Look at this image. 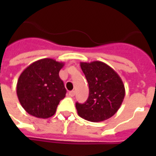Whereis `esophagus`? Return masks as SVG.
<instances>
[{
  "label": "esophagus",
  "instance_id": "esophagus-1",
  "mask_svg": "<svg viewBox=\"0 0 156 156\" xmlns=\"http://www.w3.org/2000/svg\"><path fill=\"white\" fill-rule=\"evenodd\" d=\"M75 94H76L75 90H71V91L69 92V95L70 97H73L74 95H75Z\"/></svg>",
  "mask_w": 156,
  "mask_h": 156
}]
</instances>
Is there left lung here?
<instances>
[{"label": "left lung", "instance_id": "left-lung-1", "mask_svg": "<svg viewBox=\"0 0 156 156\" xmlns=\"http://www.w3.org/2000/svg\"><path fill=\"white\" fill-rule=\"evenodd\" d=\"M89 85V97L76 103L78 115L90 122H101L115 115L125 96V87L116 72L102 62H80Z\"/></svg>", "mask_w": 156, "mask_h": 156}]
</instances>
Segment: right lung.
Instances as JSON below:
<instances>
[{
  "instance_id": "add662e5",
  "label": "right lung",
  "mask_w": 156,
  "mask_h": 156,
  "mask_svg": "<svg viewBox=\"0 0 156 156\" xmlns=\"http://www.w3.org/2000/svg\"><path fill=\"white\" fill-rule=\"evenodd\" d=\"M63 66L64 63L52 58L40 59L19 76L16 87L18 98L30 115L42 119L55 115L58 105L66 94L58 75Z\"/></svg>"
}]
</instances>
